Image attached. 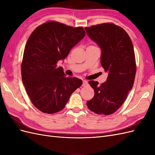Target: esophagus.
Listing matches in <instances>:
<instances>
[{"instance_id": "1", "label": "esophagus", "mask_w": 155, "mask_h": 155, "mask_svg": "<svg viewBox=\"0 0 155 155\" xmlns=\"http://www.w3.org/2000/svg\"><path fill=\"white\" fill-rule=\"evenodd\" d=\"M87 85H88V82L87 81H85V80H83V85H82V86L83 87H85Z\"/></svg>"}]
</instances>
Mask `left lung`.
Segmentation results:
<instances>
[{"mask_svg": "<svg viewBox=\"0 0 155 155\" xmlns=\"http://www.w3.org/2000/svg\"><path fill=\"white\" fill-rule=\"evenodd\" d=\"M85 29L100 46L101 66L109 73L107 81L100 85L97 81H88L94 96L87 105L97 114L110 115L122 105L133 86L137 64L132 41L124 29L112 22Z\"/></svg>", "mask_w": 155, "mask_h": 155, "instance_id": "obj_1", "label": "left lung"}]
</instances>
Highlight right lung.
I'll return each mask as SVG.
<instances>
[{
  "mask_svg": "<svg viewBox=\"0 0 155 155\" xmlns=\"http://www.w3.org/2000/svg\"><path fill=\"white\" fill-rule=\"evenodd\" d=\"M86 33L55 21L37 26L28 39L21 63V76L32 104L42 112L54 114L64 109L69 98L82 85L68 78L59 61L64 59Z\"/></svg>",
  "mask_w": 155,
  "mask_h": 155,
  "instance_id": "add662e5",
  "label": "right lung"
}]
</instances>
